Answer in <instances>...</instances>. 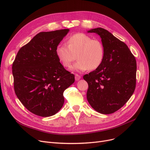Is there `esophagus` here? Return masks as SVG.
Masks as SVG:
<instances>
[{"instance_id": "1", "label": "esophagus", "mask_w": 150, "mask_h": 150, "mask_svg": "<svg viewBox=\"0 0 150 150\" xmlns=\"http://www.w3.org/2000/svg\"><path fill=\"white\" fill-rule=\"evenodd\" d=\"M81 78V76L78 75V74H75V79L76 81H78Z\"/></svg>"}]
</instances>
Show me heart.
Wrapping results in <instances>:
<instances>
[{"instance_id": "heart-1", "label": "heart", "mask_w": 150, "mask_h": 150, "mask_svg": "<svg viewBox=\"0 0 150 150\" xmlns=\"http://www.w3.org/2000/svg\"><path fill=\"white\" fill-rule=\"evenodd\" d=\"M67 45L59 44L56 49L57 57L63 66L68 67L77 61L71 70L83 72L99 67L105 57V47L99 39H93L84 33H76L67 39Z\"/></svg>"}]
</instances>
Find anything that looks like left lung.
Masks as SVG:
<instances>
[{
	"mask_svg": "<svg viewBox=\"0 0 150 150\" xmlns=\"http://www.w3.org/2000/svg\"><path fill=\"white\" fill-rule=\"evenodd\" d=\"M101 38L105 57L95 70L83 76L88 83L87 99L98 112L109 114L120 109L134 92L137 65L135 57L123 42L104 28H93Z\"/></svg>",
	"mask_w": 150,
	"mask_h": 150,
	"instance_id": "left-lung-1",
	"label": "left lung"
}]
</instances>
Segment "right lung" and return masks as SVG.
<instances>
[{
    "instance_id": "add662e5",
    "label": "right lung",
    "mask_w": 150,
    "mask_h": 150,
    "mask_svg": "<svg viewBox=\"0 0 150 150\" xmlns=\"http://www.w3.org/2000/svg\"><path fill=\"white\" fill-rule=\"evenodd\" d=\"M69 31L62 29L37 34L18 51L13 63L14 89L30 112L41 117L57 113L63 92L75 81L56 54L57 45Z\"/></svg>"
}]
</instances>
